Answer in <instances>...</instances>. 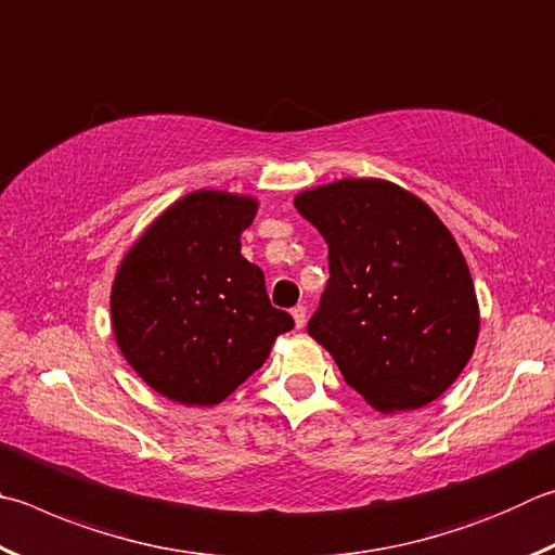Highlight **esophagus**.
<instances>
[{"mask_svg": "<svg viewBox=\"0 0 555 555\" xmlns=\"http://www.w3.org/2000/svg\"><path fill=\"white\" fill-rule=\"evenodd\" d=\"M291 315H294V322H296V327L300 330L306 325V318H308V310H306V306H296L294 310H291Z\"/></svg>", "mask_w": 555, "mask_h": 555, "instance_id": "esophagus-1", "label": "esophagus"}]
</instances>
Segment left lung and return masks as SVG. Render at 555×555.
<instances>
[{"mask_svg": "<svg viewBox=\"0 0 555 555\" xmlns=\"http://www.w3.org/2000/svg\"><path fill=\"white\" fill-rule=\"evenodd\" d=\"M294 204L325 237L330 261L308 335L378 412L437 400L468 364L480 327L470 271L447 225L383 179H339Z\"/></svg>", "mask_w": 555, "mask_h": 555, "instance_id": "1", "label": "left lung"}]
</instances>
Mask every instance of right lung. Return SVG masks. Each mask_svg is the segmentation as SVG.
<instances>
[{"mask_svg": "<svg viewBox=\"0 0 555 555\" xmlns=\"http://www.w3.org/2000/svg\"><path fill=\"white\" fill-rule=\"evenodd\" d=\"M257 198L201 189L128 249L111 288L120 354L181 405H218L264 364L294 318L269 304L264 271L240 255Z\"/></svg>", "mask_w": 555, "mask_h": 555, "instance_id": "1", "label": "right lung"}]
</instances>
